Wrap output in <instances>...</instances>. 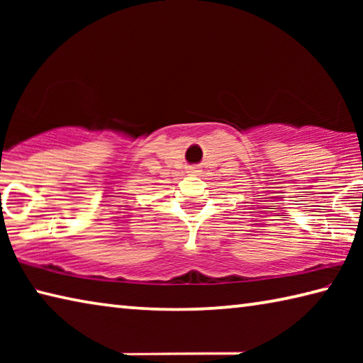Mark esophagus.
Returning <instances> with one entry per match:
<instances>
[{
  "mask_svg": "<svg viewBox=\"0 0 363 363\" xmlns=\"http://www.w3.org/2000/svg\"><path fill=\"white\" fill-rule=\"evenodd\" d=\"M187 173H189V174H199L200 169L196 168V167H190V168L187 169Z\"/></svg>",
  "mask_w": 363,
  "mask_h": 363,
  "instance_id": "34e87169",
  "label": "esophagus"
}]
</instances>
